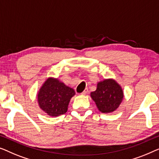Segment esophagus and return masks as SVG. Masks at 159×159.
I'll list each match as a JSON object with an SVG mask.
<instances>
[{"label": "esophagus", "instance_id": "1", "mask_svg": "<svg viewBox=\"0 0 159 159\" xmlns=\"http://www.w3.org/2000/svg\"><path fill=\"white\" fill-rule=\"evenodd\" d=\"M87 93H88V89H85V90H84V91H83V92L81 93V95H83V96H85V95Z\"/></svg>", "mask_w": 159, "mask_h": 159}]
</instances>
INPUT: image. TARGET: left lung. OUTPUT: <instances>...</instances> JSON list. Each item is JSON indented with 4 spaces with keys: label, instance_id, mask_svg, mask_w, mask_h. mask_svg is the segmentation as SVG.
Here are the masks:
<instances>
[{
    "label": "left lung",
    "instance_id": "obj_1",
    "mask_svg": "<svg viewBox=\"0 0 159 159\" xmlns=\"http://www.w3.org/2000/svg\"><path fill=\"white\" fill-rule=\"evenodd\" d=\"M91 97L102 113H111L117 109L122 102L124 93L122 87L113 79L98 82L97 90L91 93Z\"/></svg>",
    "mask_w": 159,
    "mask_h": 159
}]
</instances>
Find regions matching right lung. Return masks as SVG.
I'll return each mask as SVG.
<instances>
[{
  "mask_svg": "<svg viewBox=\"0 0 159 159\" xmlns=\"http://www.w3.org/2000/svg\"><path fill=\"white\" fill-rule=\"evenodd\" d=\"M75 94L74 89L55 78L47 79L37 93L40 108L51 117H57L68 111L70 99Z\"/></svg>",
  "mask_w": 159,
  "mask_h": 159,
  "instance_id": "1",
  "label": "right lung"
}]
</instances>
